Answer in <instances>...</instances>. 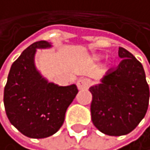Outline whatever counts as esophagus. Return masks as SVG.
<instances>
[{
  "instance_id": "obj_1",
  "label": "esophagus",
  "mask_w": 150,
  "mask_h": 150,
  "mask_svg": "<svg viewBox=\"0 0 150 150\" xmlns=\"http://www.w3.org/2000/svg\"><path fill=\"white\" fill-rule=\"evenodd\" d=\"M89 85H91V81H89V79L87 78H81L77 81V88L79 89L88 88Z\"/></svg>"
}]
</instances>
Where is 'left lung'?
<instances>
[{
	"label": "left lung",
	"instance_id": "left-lung-1",
	"mask_svg": "<svg viewBox=\"0 0 150 150\" xmlns=\"http://www.w3.org/2000/svg\"><path fill=\"white\" fill-rule=\"evenodd\" d=\"M122 61L92 86L91 120L99 131L109 136H122L133 131L149 108V88L142 63L126 49L120 47Z\"/></svg>",
	"mask_w": 150,
	"mask_h": 150
}]
</instances>
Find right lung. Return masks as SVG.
Instances as JSON below:
<instances>
[{
  "label": "right lung",
  "mask_w": 150,
  "mask_h": 150,
  "mask_svg": "<svg viewBox=\"0 0 150 150\" xmlns=\"http://www.w3.org/2000/svg\"><path fill=\"white\" fill-rule=\"evenodd\" d=\"M41 40L30 45L12 63L4 91V104L10 123L23 135L42 139L58 132L65 112L78 89L49 83L35 65L36 49L50 48Z\"/></svg>",
  "instance_id": "1"
}]
</instances>
